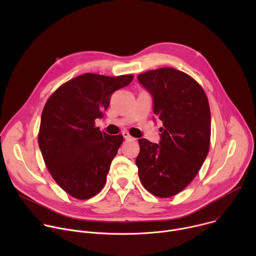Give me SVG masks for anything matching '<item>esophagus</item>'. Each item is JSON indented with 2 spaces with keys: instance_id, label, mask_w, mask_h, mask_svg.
<instances>
[{
  "instance_id": "1",
  "label": "esophagus",
  "mask_w": 256,
  "mask_h": 256,
  "mask_svg": "<svg viewBox=\"0 0 256 256\" xmlns=\"http://www.w3.org/2000/svg\"><path fill=\"white\" fill-rule=\"evenodd\" d=\"M122 136H124V138L126 140H136V138H134L128 132H122Z\"/></svg>"
}]
</instances>
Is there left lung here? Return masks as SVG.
I'll list each match as a JSON object with an SVG mask.
<instances>
[{
    "label": "left lung",
    "mask_w": 256,
    "mask_h": 256,
    "mask_svg": "<svg viewBox=\"0 0 256 256\" xmlns=\"http://www.w3.org/2000/svg\"><path fill=\"white\" fill-rule=\"evenodd\" d=\"M163 122L160 144L140 138L136 159L142 184L158 198L184 190L204 164L210 142V110L202 87L190 75L160 68L138 76Z\"/></svg>",
    "instance_id": "1"
}]
</instances>
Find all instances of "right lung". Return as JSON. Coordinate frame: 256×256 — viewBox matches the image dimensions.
Masks as SVG:
<instances>
[{"instance_id": "right-lung-1", "label": "right lung", "mask_w": 256, "mask_h": 256, "mask_svg": "<svg viewBox=\"0 0 256 256\" xmlns=\"http://www.w3.org/2000/svg\"><path fill=\"white\" fill-rule=\"evenodd\" d=\"M132 75H81L60 86L42 114L38 144L56 184L70 196L88 200L105 186L110 164L124 140L95 126L112 94L128 86Z\"/></svg>"}]
</instances>
